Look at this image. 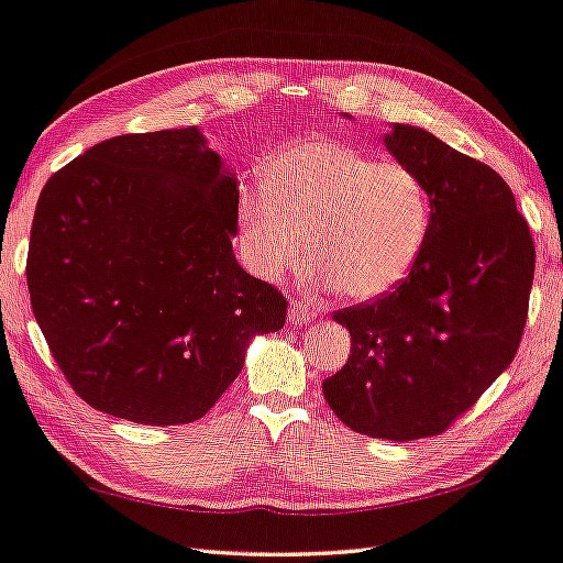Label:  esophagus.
Returning a JSON list of instances; mask_svg holds the SVG:
<instances>
[{"label":"esophagus","instance_id":"34e87169","mask_svg":"<svg viewBox=\"0 0 563 563\" xmlns=\"http://www.w3.org/2000/svg\"><path fill=\"white\" fill-rule=\"evenodd\" d=\"M288 314H290V322L292 324H307V322H312V319H317L319 312H317V307L312 302L292 300Z\"/></svg>","mask_w":563,"mask_h":563}]
</instances>
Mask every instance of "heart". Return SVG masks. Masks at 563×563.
Segmentation results:
<instances>
[{"instance_id":"b5f03b06","label":"heart","mask_w":563,"mask_h":563,"mask_svg":"<svg viewBox=\"0 0 563 563\" xmlns=\"http://www.w3.org/2000/svg\"><path fill=\"white\" fill-rule=\"evenodd\" d=\"M261 183L263 192H241L239 227L249 268L268 280L307 249L314 283L376 300L412 273L432 229L420 173L336 139L290 143L266 163Z\"/></svg>"}]
</instances>
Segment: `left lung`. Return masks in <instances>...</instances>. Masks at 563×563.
<instances>
[{
  "label": "left lung",
  "mask_w": 563,
  "mask_h": 563,
  "mask_svg": "<svg viewBox=\"0 0 563 563\" xmlns=\"http://www.w3.org/2000/svg\"><path fill=\"white\" fill-rule=\"evenodd\" d=\"M385 146L420 173L432 229L398 288L332 314L349 329L351 354L322 393L354 432L410 442L446 432L512 363L534 241L490 165L407 124H395Z\"/></svg>",
  "instance_id": "1"
}]
</instances>
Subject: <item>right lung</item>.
<instances>
[{
  "instance_id": "right-lung-1",
  "label": "right lung",
  "mask_w": 563,
  "mask_h": 563,
  "mask_svg": "<svg viewBox=\"0 0 563 563\" xmlns=\"http://www.w3.org/2000/svg\"><path fill=\"white\" fill-rule=\"evenodd\" d=\"M239 190L197 126L124 134L43 185L31 310L65 380L99 412L170 427L205 417L278 332V288L239 266Z\"/></svg>"
}]
</instances>
